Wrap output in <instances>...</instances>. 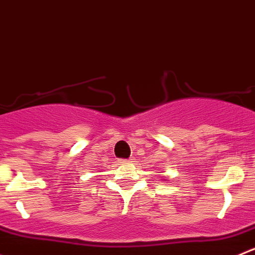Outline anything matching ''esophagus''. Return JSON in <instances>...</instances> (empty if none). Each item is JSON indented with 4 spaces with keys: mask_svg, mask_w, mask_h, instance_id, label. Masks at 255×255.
I'll use <instances>...</instances> for the list:
<instances>
[{
    "mask_svg": "<svg viewBox=\"0 0 255 255\" xmlns=\"http://www.w3.org/2000/svg\"><path fill=\"white\" fill-rule=\"evenodd\" d=\"M134 162V159H122L121 160V163H133Z\"/></svg>",
    "mask_w": 255,
    "mask_h": 255,
    "instance_id": "34e87169",
    "label": "esophagus"
}]
</instances>
